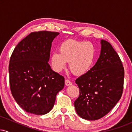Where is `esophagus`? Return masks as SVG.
Segmentation results:
<instances>
[{
  "label": "esophagus",
  "mask_w": 132,
  "mask_h": 132,
  "mask_svg": "<svg viewBox=\"0 0 132 132\" xmlns=\"http://www.w3.org/2000/svg\"><path fill=\"white\" fill-rule=\"evenodd\" d=\"M72 83L69 80H68V79L65 80V85H66V86H71V85H72Z\"/></svg>",
  "instance_id": "obj_1"
}]
</instances>
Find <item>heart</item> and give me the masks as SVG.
<instances>
[{"label":"heart","instance_id":"heart-1","mask_svg":"<svg viewBox=\"0 0 132 132\" xmlns=\"http://www.w3.org/2000/svg\"><path fill=\"white\" fill-rule=\"evenodd\" d=\"M95 56L96 48L92 42L69 40L60 45L59 53L51 54L50 62L56 72H61L68 63L74 75L81 76L91 68Z\"/></svg>","mask_w":132,"mask_h":132}]
</instances>
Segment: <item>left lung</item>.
<instances>
[{"mask_svg": "<svg viewBox=\"0 0 132 132\" xmlns=\"http://www.w3.org/2000/svg\"><path fill=\"white\" fill-rule=\"evenodd\" d=\"M101 50L95 64L76 80L79 95L75 101L76 113L82 119L95 120L105 116L120 99L124 69L112 45L101 41Z\"/></svg>", "mask_w": 132, "mask_h": 132, "instance_id": "obj_1", "label": "left lung"}]
</instances>
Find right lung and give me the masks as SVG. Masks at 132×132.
<instances>
[{
	"instance_id": "1",
	"label": "right lung",
	"mask_w": 132,
	"mask_h": 132,
	"mask_svg": "<svg viewBox=\"0 0 132 132\" xmlns=\"http://www.w3.org/2000/svg\"><path fill=\"white\" fill-rule=\"evenodd\" d=\"M59 34L48 31L31 33L16 45L10 57V90L27 112L38 116L49 112L56 94L64 87V77L48 64L51 43Z\"/></svg>"
}]
</instances>
